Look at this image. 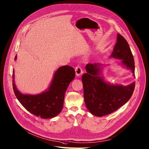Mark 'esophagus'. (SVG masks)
<instances>
[{"mask_svg": "<svg viewBox=\"0 0 149 149\" xmlns=\"http://www.w3.org/2000/svg\"><path fill=\"white\" fill-rule=\"evenodd\" d=\"M75 72H76V75L77 76H79L82 73V70L80 66H77L75 68Z\"/></svg>", "mask_w": 149, "mask_h": 149, "instance_id": "obj_1", "label": "esophagus"}]
</instances>
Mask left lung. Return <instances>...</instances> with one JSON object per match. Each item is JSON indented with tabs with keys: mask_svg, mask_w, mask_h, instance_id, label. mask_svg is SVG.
<instances>
[{
	"mask_svg": "<svg viewBox=\"0 0 149 149\" xmlns=\"http://www.w3.org/2000/svg\"><path fill=\"white\" fill-rule=\"evenodd\" d=\"M110 58L121 60V63L132 71L134 76L135 62L129 44L117 34V42ZM102 64H86V73L82 76L85 105L93 115L102 117L116 111L126 103L132 96L135 82L128 85L110 84L100 76Z\"/></svg>",
	"mask_w": 149,
	"mask_h": 149,
	"instance_id": "1",
	"label": "left lung"
}]
</instances>
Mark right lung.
Listing matches in <instances>:
<instances>
[{"label": "right lung", "instance_id": "add662e5", "mask_svg": "<svg viewBox=\"0 0 149 149\" xmlns=\"http://www.w3.org/2000/svg\"><path fill=\"white\" fill-rule=\"evenodd\" d=\"M16 59L17 56L15 60ZM74 77L75 71L73 67H61L54 73L48 90L36 95L23 94L16 88L13 70V90L17 99L26 109L41 118H50L58 116L62 111L65 91Z\"/></svg>", "mask_w": 149, "mask_h": 149}]
</instances>
